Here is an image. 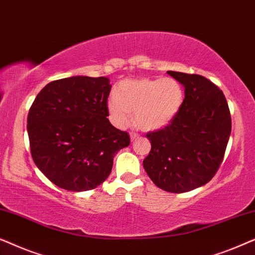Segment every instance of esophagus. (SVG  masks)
<instances>
[{
	"label": "esophagus",
	"mask_w": 255,
	"mask_h": 255,
	"mask_svg": "<svg viewBox=\"0 0 255 255\" xmlns=\"http://www.w3.org/2000/svg\"><path fill=\"white\" fill-rule=\"evenodd\" d=\"M140 135H139L137 132H131V141H134L135 139H138Z\"/></svg>",
	"instance_id": "1"
}]
</instances>
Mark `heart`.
Instances as JSON below:
<instances>
[{
  "label": "heart",
  "instance_id": "1",
  "mask_svg": "<svg viewBox=\"0 0 255 255\" xmlns=\"http://www.w3.org/2000/svg\"><path fill=\"white\" fill-rule=\"evenodd\" d=\"M108 102L110 116L120 127L131 122L142 130H159L172 122L182 108L184 90L176 80L139 79L125 81Z\"/></svg>",
  "mask_w": 255,
  "mask_h": 255
}]
</instances>
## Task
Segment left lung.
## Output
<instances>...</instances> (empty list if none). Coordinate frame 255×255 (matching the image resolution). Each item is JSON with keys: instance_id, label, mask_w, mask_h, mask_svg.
I'll return each instance as SVG.
<instances>
[{"instance_id": "8db88e82", "label": "left lung", "mask_w": 255, "mask_h": 255, "mask_svg": "<svg viewBox=\"0 0 255 255\" xmlns=\"http://www.w3.org/2000/svg\"><path fill=\"white\" fill-rule=\"evenodd\" d=\"M167 73L184 86V101L168 125L146 134L151 151L142 165L156 187L180 194L216 175L231 134V114L224 94L210 80Z\"/></svg>"}]
</instances>
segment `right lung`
Here are the masks:
<instances>
[{
    "label": "right lung",
    "instance_id": "1",
    "mask_svg": "<svg viewBox=\"0 0 255 255\" xmlns=\"http://www.w3.org/2000/svg\"><path fill=\"white\" fill-rule=\"evenodd\" d=\"M109 79L72 76L47 83L27 115L31 155L62 189H95L110 175L114 156L130 135L110 124Z\"/></svg>",
    "mask_w": 255,
    "mask_h": 255
}]
</instances>
